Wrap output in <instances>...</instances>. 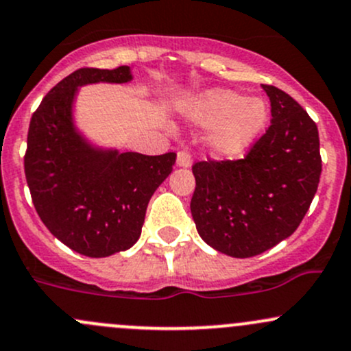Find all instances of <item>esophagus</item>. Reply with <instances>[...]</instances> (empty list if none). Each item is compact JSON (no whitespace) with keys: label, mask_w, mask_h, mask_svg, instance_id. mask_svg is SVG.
Here are the masks:
<instances>
[{"label":"esophagus","mask_w":351,"mask_h":351,"mask_svg":"<svg viewBox=\"0 0 351 351\" xmlns=\"http://www.w3.org/2000/svg\"><path fill=\"white\" fill-rule=\"evenodd\" d=\"M176 165L182 166V168H188V166H191V154L185 149L178 151V154H176Z\"/></svg>","instance_id":"obj_1"}]
</instances>
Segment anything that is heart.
Instances as JSON below:
<instances>
[{
  "label": "heart",
  "mask_w": 351,
  "mask_h": 351,
  "mask_svg": "<svg viewBox=\"0 0 351 351\" xmlns=\"http://www.w3.org/2000/svg\"><path fill=\"white\" fill-rule=\"evenodd\" d=\"M193 116L204 126H215L212 146L222 156H237L263 131L267 106L263 99H245L225 88L206 92L193 104Z\"/></svg>",
  "instance_id": "b5f03b06"
}]
</instances>
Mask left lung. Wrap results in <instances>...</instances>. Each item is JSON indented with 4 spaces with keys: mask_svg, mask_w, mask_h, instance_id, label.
<instances>
[{
    "mask_svg": "<svg viewBox=\"0 0 351 351\" xmlns=\"http://www.w3.org/2000/svg\"><path fill=\"white\" fill-rule=\"evenodd\" d=\"M271 126L243 160L198 161L191 197L200 237L227 256L254 257L289 237L304 219L322 175L315 121L289 94L263 86Z\"/></svg>",
    "mask_w": 351,
    "mask_h": 351,
    "instance_id": "obj_1",
    "label": "left lung"
}]
</instances>
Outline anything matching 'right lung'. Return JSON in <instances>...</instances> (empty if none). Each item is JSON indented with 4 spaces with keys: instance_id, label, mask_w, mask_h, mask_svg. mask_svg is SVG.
<instances>
[{
    "instance_id": "obj_1",
    "label": "right lung",
    "mask_w": 351,
    "mask_h": 351,
    "mask_svg": "<svg viewBox=\"0 0 351 351\" xmlns=\"http://www.w3.org/2000/svg\"><path fill=\"white\" fill-rule=\"evenodd\" d=\"M131 79L128 65L75 70L29 121L25 175L36 213L58 241L87 257L112 256L138 242L149 198L176 160L175 153L102 149L77 131L72 106L79 87Z\"/></svg>"
}]
</instances>
